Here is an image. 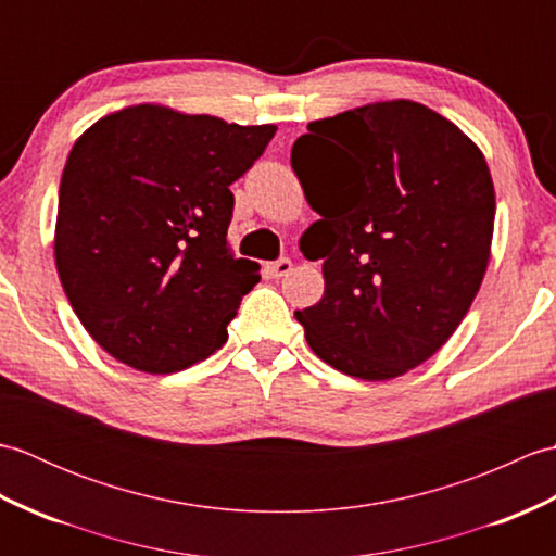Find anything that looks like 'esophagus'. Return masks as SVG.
Instances as JSON below:
<instances>
[{
    "label": "esophagus",
    "mask_w": 556,
    "mask_h": 556,
    "mask_svg": "<svg viewBox=\"0 0 556 556\" xmlns=\"http://www.w3.org/2000/svg\"><path fill=\"white\" fill-rule=\"evenodd\" d=\"M291 267H293V263H291L289 257H279V260H275V263H267L265 271H267L271 279H281V277L289 275Z\"/></svg>",
    "instance_id": "34e87169"
}]
</instances>
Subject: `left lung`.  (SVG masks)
<instances>
[{
	"label": "left lung",
	"mask_w": 556,
	"mask_h": 556,
	"mask_svg": "<svg viewBox=\"0 0 556 556\" xmlns=\"http://www.w3.org/2000/svg\"><path fill=\"white\" fill-rule=\"evenodd\" d=\"M320 215L301 251L323 257L320 303L296 311L308 346L361 380L428 361L485 277L494 186L473 140L410 100L308 124L291 150Z\"/></svg>",
	"instance_id": "left-lung-1"
}]
</instances>
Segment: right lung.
<instances>
[{
	"label": "right lung",
	"instance_id": "add662e5",
	"mask_svg": "<svg viewBox=\"0 0 556 556\" xmlns=\"http://www.w3.org/2000/svg\"><path fill=\"white\" fill-rule=\"evenodd\" d=\"M277 126L136 104L83 134L59 184L54 257L98 344L164 375L207 358L260 275L227 245L229 186Z\"/></svg>",
	"mask_w": 556,
	"mask_h": 556
}]
</instances>
